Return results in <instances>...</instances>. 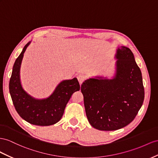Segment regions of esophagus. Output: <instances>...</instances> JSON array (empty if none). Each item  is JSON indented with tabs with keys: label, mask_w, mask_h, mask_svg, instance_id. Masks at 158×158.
I'll return each mask as SVG.
<instances>
[{
	"label": "esophagus",
	"mask_w": 158,
	"mask_h": 158,
	"mask_svg": "<svg viewBox=\"0 0 158 158\" xmlns=\"http://www.w3.org/2000/svg\"><path fill=\"white\" fill-rule=\"evenodd\" d=\"M86 77L83 74H79L77 75V79H78V81L79 83V84H82V83L85 80Z\"/></svg>",
	"instance_id": "esophagus-1"
}]
</instances>
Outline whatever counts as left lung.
I'll return each instance as SVG.
<instances>
[{
  "label": "left lung",
  "instance_id": "1",
  "mask_svg": "<svg viewBox=\"0 0 158 158\" xmlns=\"http://www.w3.org/2000/svg\"><path fill=\"white\" fill-rule=\"evenodd\" d=\"M115 59L113 76L91 77L81 87L89 122L102 131L117 130L130 123L144 100L142 75L131 51L119 46Z\"/></svg>",
  "mask_w": 158,
  "mask_h": 158
}]
</instances>
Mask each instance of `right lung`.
I'll return each instance as SVG.
<instances>
[{
	"mask_svg": "<svg viewBox=\"0 0 158 158\" xmlns=\"http://www.w3.org/2000/svg\"><path fill=\"white\" fill-rule=\"evenodd\" d=\"M31 40L24 47L16 59L9 81V91L14 106L19 115L31 124L48 126L61 119L64 109L74 92L80 89L76 77L60 81L52 94L46 98L38 99L24 89L20 70L24 53Z\"/></svg>",
	"mask_w": 158,
	"mask_h": 158,
	"instance_id": "1",
	"label": "right lung"
}]
</instances>
